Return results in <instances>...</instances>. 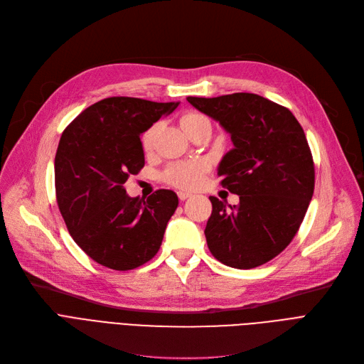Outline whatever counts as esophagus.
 Returning a JSON list of instances; mask_svg holds the SVG:
<instances>
[{
	"label": "esophagus",
	"mask_w": 364,
	"mask_h": 364,
	"mask_svg": "<svg viewBox=\"0 0 364 364\" xmlns=\"http://www.w3.org/2000/svg\"><path fill=\"white\" fill-rule=\"evenodd\" d=\"M190 196H192V195L187 193V192H178V199H180V200H186V199H188Z\"/></svg>",
	"instance_id": "esophagus-1"
}]
</instances>
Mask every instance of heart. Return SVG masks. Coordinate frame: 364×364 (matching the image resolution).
I'll return each instance as SVG.
<instances>
[{
  "mask_svg": "<svg viewBox=\"0 0 364 364\" xmlns=\"http://www.w3.org/2000/svg\"><path fill=\"white\" fill-rule=\"evenodd\" d=\"M209 122L206 117L200 113L190 112L186 113L181 117L180 124L183 129L188 134L193 128L198 125ZM155 136H156V125H151L141 137V144L144 150H150L153 147V143H155ZM205 165L200 162H177L172 164L164 174V178L166 183L180 187V188H193L199 184L202 174H203Z\"/></svg>",
  "mask_w": 364,
  "mask_h": 364,
  "instance_id": "obj_1",
  "label": "heart"
}]
</instances>
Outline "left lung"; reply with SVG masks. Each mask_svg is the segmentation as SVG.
Segmentation results:
<instances>
[{
    "label": "left lung",
    "mask_w": 364,
    "mask_h": 364,
    "mask_svg": "<svg viewBox=\"0 0 364 364\" xmlns=\"http://www.w3.org/2000/svg\"><path fill=\"white\" fill-rule=\"evenodd\" d=\"M187 102L220 122L233 143L218 176L239 205L209 198V251L233 269L262 265L291 243L313 198L314 164L304 129L289 109L252 92Z\"/></svg>",
    "instance_id": "left-lung-1"
}]
</instances>
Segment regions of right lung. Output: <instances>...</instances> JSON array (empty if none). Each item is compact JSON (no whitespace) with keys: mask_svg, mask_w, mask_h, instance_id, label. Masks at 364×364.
Wrapping results in <instances>:
<instances>
[{"mask_svg":"<svg viewBox=\"0 0 364 364\" xmlns=\"http://www.w3.org/2000/svg\"><path fill=\"white\" fill-rule=\"evenodd\" d=\"M178 105L109 97L62 134L54 159L60 214L75 243L107 269H137L159 251L177 195L161 188L144 200L128 196L124 184L144 166L141 134Z\"/></svg>","mask_w":364,"mask_h":364,"instance_id":"add662e5","label":"right lung"}]
</instances>
